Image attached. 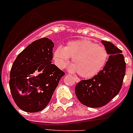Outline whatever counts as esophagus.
<instances>
[{"mask_svg": "<svg viewBox=\"0 0 133 133\" xmlns=\"http://www.w3.org/2000/svg\"><path fill=\"white\" fill-rule=\"evenodd\" d=\"M73 79H74L75 82H76V83L79 82H80V79H79L78 78H77V77H73Z\"/></svg>", "mask_w": 133, "mask_h": 133, "instance_id": "esophagus-1", "label": "esophagus"}]
</instances>
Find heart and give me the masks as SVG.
I'll return each mask as SVG.
<instances>
[{
	"label": "heart",
	"instance_id": "b5f03b06",
	"mask_svg": "<svg viewBox=\"0 0 133 133\" xmlns=\"http://www.w3.org/2000/svg\"><path fill=\"white\" fill-rule=\"evenodd\" d=\"M72 58L70 70L89 78L98 74L106 65L109 54L104 47L88 39L71 41L65 48L58 47L53 52V59L60 68H65Z\"/></svg>",
	"mask_w": 133,
	"mask_h": 133
}]
</instances>
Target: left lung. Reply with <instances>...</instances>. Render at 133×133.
Masks as SVG:
<instances>
[{
	"mask_svg": "<svg viewBox=\"0 0 133 133\" xmlns=\"http://www.w3.org/2000/svg\"><path fill=\"white\" fill-rule=\"evenodd\" d=\"M109 55L104 69L96 76L79 82L75 91L79 101L89 108H100L118 95L125 73L122 52L110 42L102 41Z\"/></svg>",
	"mask_w": 133,
	"mask_h": 133,
	"instance_id": "obj_1",
	"label": "left lung"
}]
</instances>
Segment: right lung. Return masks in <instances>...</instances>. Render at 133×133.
Segmentation results:
<instances>
[{
    "mask_svg": "<svg viewBox=\"0 0 133 133\" xmlns=\"http://www.w3.org/2000/svg\"><path fill=\"white\" fill-rule=\"evenodd\" d=\"M53 47V42L46 37L37 40L13 62L9 88L15 104L24 111L36 112L44 109L65 75L51 64Z\"/></svg>",
    "mask_w": 133,
    "mask_h": 133,
    "instance_id": "right-lung-1",
    "label": "right lung"
}]
</instances>
